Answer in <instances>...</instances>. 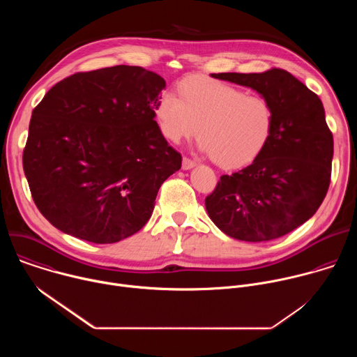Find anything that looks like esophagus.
<instances>
[{"mask_svg": "<svg viewBox=\"0 0 357 357\" xmlns=\"http://www.w3.org/2000/svg\"><path fill=\"white\" fill-rule=\"evenodd\" d=\"M193 167H196V162L195 161H192L190 158H183L182 160V169H185V171H188V169H192Z\"/></svg>", "mask_w": 357, "mask_h": 357, "instance_id": "34e87169", "label": "esophagus"}]
</instances>
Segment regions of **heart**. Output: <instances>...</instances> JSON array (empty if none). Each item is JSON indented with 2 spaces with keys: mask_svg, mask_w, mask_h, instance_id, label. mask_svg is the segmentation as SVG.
Returning a JSON list of instances; mask_svg holds the SVG:
<instances>
[{
  "mask_svg": "<svg viewBox=\"0 0 357 357\" xmlns=\"http://www.w3.org/2000/svg\"><path fill=\"white\" fill-rule=\"evenodd\" d=\"M161 132L179 144L197 132L199 149L223 168L244 167L256 160L271 139L274 107L263 96H247L234 86L189 79L179 97L165 91L155 110Z\"/></svg>",
  "mask_w": 357,
  "mask_h": 357,
  "instance_id": "obj_1",
  "label": "heart"
}]
</instances>
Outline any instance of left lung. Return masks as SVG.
<instances>
[{"label":"left lung","mask_w":357,"mask_h":357,"mask_svg":"<svg viewBox=\"0 0 357 357\" xmlns=\"http://www.w3.org/2000/svg\"><path fill=\"white\" fill-rule=\"evenodd\" d=\"M256 90L274 107L270 142L248 167L223 175L205 205L212 222L243 241H268L311 219L331 183L333 137L321 98L282 69L215 73Z\"/></svg>","instance_id":"obj_1"}]
</instances>
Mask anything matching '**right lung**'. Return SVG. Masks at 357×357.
Segmentation results:
<instances>
[{
	"label": "right lung",
	"mask_w": 357,
	"mask_h": 357,
	"mask_svg": "<svg viewBox=\"0 0 357 357\" xmlns=\"http://www.w3.org/2000/svg\"><path fill=\"white\" fill-rule=\"evenodd\" d=\"M165 80L139 66L76 73L33 109L24 172L43 218L96 244L117 243L148 222L182 157L155 110Z\"/></svg>",
	"instance_id": "right-lung-1"
}]
</instances>
